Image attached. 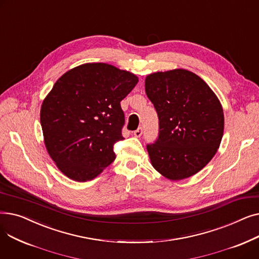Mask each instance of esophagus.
I'll list each match as a JSON object with an SVG mask.
<instances>
[{
  "mask_svg": "<svg viewBox=\"0 0 259 259\" xmlns=\"http://www.w3.org/2000/svg\"><path fill=\"white\" fill-rule=\"evenodd\" d=\"M142 134H143V128H142V127L139 128L138 130H135V131L133 132V135H134L135 138H141Z\"/></svg>",
  "mask_w": 259,
  "mask_h": 259,
  "instance_id": "esophagus-1",
  "label": "esophagus"
}]
</instances>
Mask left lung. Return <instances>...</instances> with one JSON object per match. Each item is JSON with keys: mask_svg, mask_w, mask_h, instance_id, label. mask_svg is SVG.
<instances>
[{"mask_svg": "<svg viewBox=\"0 0 259 259\" xmlns=\"http://www.w3.org/2000/svg\"><path fill=\"white\" fill-rule=\"evenodd\" d=\"M148 99L159 119L158 139L147 145L154 169L170 181L196 174L213 158L224 134V110L205 80L186 69L149 74Z\"/></svg>", "mask_w": 259, "mask_h": 259, "instance_id": "left-lung-1", "label": "left lung"}]
</instances>
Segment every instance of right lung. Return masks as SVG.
Here are the masks:
<instances>
[{
  "label": "right lung",
  "mask_w": 259,
  "mask_h": 259,
  "mask_svg": "<svg viewBox=\"0 0 259 259\" xmlns=\"http://www.w3.org/2000/svg\"><path fill=\"white\" fill-rule=\"evenodd\" d=\"M139 77L105 63H87L64 73L40 107L47 152L67 178L87 182L115 158L125 115L120 101Z\"/></svg>",
  "instance_id": "add662e5"
}]
</instances>
